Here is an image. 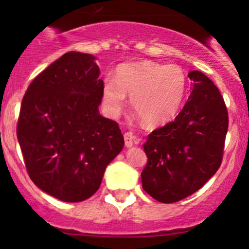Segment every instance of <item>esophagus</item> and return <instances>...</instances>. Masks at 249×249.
<instances>
[{"label":"esophagus","mask_w":249,"mask_h":249,"mask_svg":"<svg viewBox=\"0 0 249 249\" xmlns=\"http://www.w3.org/2000/svg\"><path fill=\"white\" fill-rule=\"evenodd\" d=\"M124 141H125V146L126 147H132L133 144H136L137 139L133 136L132 132H126L124 134Z\"/></svg>","instance_id":"34e87169"}]
</instances>
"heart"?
I'll use <instances>...</instances> for the list:
<instances>
[{"label": "heart", "mask_w": 249, "mask_h": 249, "mask_svg": "<svg viewBox=\"0 0 249 249\" xmlns=\"http://www.w3.org/2000/svg\"><path fill=\"white\" fill-rule=\"evenodd\" d=\"M186 85V73L179 65L152 61L123 65L117 70L115 78L105 79L103 107L108 116L116 118L125 107V95L131 96V107L142 122L156 126L176 116Z\"/></svg>", "instance_id": "1"}]
</instances>
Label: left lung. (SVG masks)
<instances>
[{"instance_id": "1", "label": "left lung", "mask_w": 249, "mask_h": 249, "mask_svg": "<svg viewBox=\"0 0 249 249\" xmlns=\"http://www.w3.org/2000/svg\"><path fill=\"white\" fill-rule=\"evenodd\" d=\"M192 92L179 115L156 128L142 145L147 164L142 172V188L164 204L179 201L200 190L220 167L228 113L213 82L191 71Z\"/></svg>"}]
</instances>
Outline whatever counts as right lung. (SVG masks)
I'll return each instance as SVG.
<instances>
[{"label":"right lung","mask_w":249,"mask_h":249,"mask_svg":"<svg viewBox=\"0 0 249 249\" xmlns=\"http://www.w3.org/2000/svg\"><path fill=\"white\" fill-rule=\"evenodd\" d=\"M90 53H64L31 82L17 139L30 179L43 192L79 202L97 192L124 147L118 124L99 115L104 83Z\"/></svg>","instance_id":"obj_1"}]
</instances>
